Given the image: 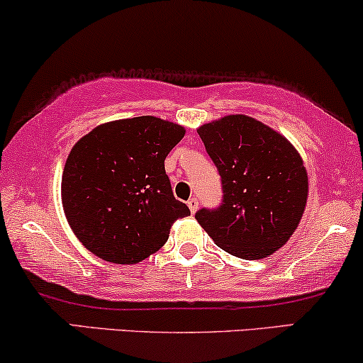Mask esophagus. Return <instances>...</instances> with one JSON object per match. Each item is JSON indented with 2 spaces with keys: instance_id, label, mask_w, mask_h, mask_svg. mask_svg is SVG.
I'll use <instances>...</instances> for the list:
<instances>
[{
  "instance_id": "esophagus-1",
  "label": "esophagus",
  "mask_w": 363,
  "mask_h": 363,
  "mask_svg": "<svg viewBox=\"0 0 363 363\" xmlns=\"http://www.w3.org/2000/svg\"><path fill=\"white\" fill-rule=\"evenodd\" d=\"M186 205H189L190 212H191V213H195V212H196V208H199V200H196V199H190L189 202H186Z\"/></svg>"
}]
</instances>
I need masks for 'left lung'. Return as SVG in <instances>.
<instances>
[{
    "instance_id": "obj_1",
    "label": "left lung",
    "mask_w": 363,
    "mask_h": 363,
    "mask_svg": "<svg viewBox=\"0 0 363 363\" xmlns=\"http://www.w3.org/2000/svg\"><path fill=\"white\" fill-rule=\"evenodd\" d=\"M220 173L223 202L196 222L218 247L242 259L271 256L296 230L308 200L303 160L281 133L244 114L196 129Z\"/></svg>"
}]
</instances>
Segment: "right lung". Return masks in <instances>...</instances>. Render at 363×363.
I'll return each mask as SVG.
<instances>
[{
    "label": "right lung",
    "mask_w": 363,
    "mask_h": 363,
    "mask_svg": "<svg viewBox=\"0 0 363 363\" xmlns=\"http://www.w3.org/2000/svg\"><path fill=\"white\" fill-rule=\"evenodd\" d=\"M185 128L155 116L104 123L70 150L62 205L84 247L113 264H136L163 247L178 218L190 216L173 196L164 158Z\"/></svg>",
    "instance_id": "obj_1"
}]
</instances>
